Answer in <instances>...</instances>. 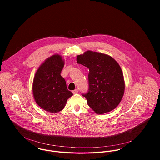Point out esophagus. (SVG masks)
<instances>
[{"instance_id":"1","label":"esophagus","mask_w":160,"mask_h":160,"mask_svg":"<svg viewBox=\"0 0 160 160\" xmlns=\"http://www.w3.org/2000/svg\"><path fill=\"white\" fill-rule=\"evenodd\" d=\"M73 94H77V93H78V88H77V89H75V90H73V92H72Z\"/></svg>"}]
</instances>
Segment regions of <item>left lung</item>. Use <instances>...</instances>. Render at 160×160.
I'll return each mask as SVG.
<instances>
[{
    "instance_id": "1",
    "label": "left lung",
    "mask_w": 160,
    "mask_h": 160,
    "mask_svg": "<svg viewBox=\"0 0 160 160\" xmlns=\"http://www.w3.org/2000/svg\"><path fill=\"white\" fill-rule=\"evenodd\" d=\"M77 63L89 70L88 90L82 96L97 114H104L120 104L124 94L125 82L118 63L102 53L87 51L77 56Z\"/></svg>"
}]
</instances>
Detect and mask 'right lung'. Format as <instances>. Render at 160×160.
Segmentation results:
<instances>
[{
  "instance_id": "obj_1",
  "label": "right lung",
  "mask_w": 160,
  "mask_h": 160,
  "mask_svg": "<svg viewBox=\"0 0 160 160\" xmlns=\"http://www.w3.org/2000/svg\"><path fill=\"white\" fill-rule=\"evenodd\" d=\"M64 65V61L59 54L48 58L37 70L33 82L35 102L41 108L52 113L61 111L68 99L73 96L61 76Z\"/></svg>"
}]
</instances>
